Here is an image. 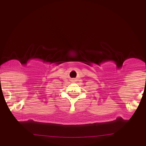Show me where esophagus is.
I'll list each match as a JSON object with an SVG mask.
<instances>
[{
    "label": "esophagus",
    "mask_w": 146,
    "mask_h": 146,
    "mask_svg": "<svg viewBox=\"0 0 146 146\" xmlns=\"http://www.w3.org/2000/svg\"><path fill=\"white\" fill-rule=\"evenodd\" d=\"M73 80V82H75V79H73V80Z\"/></svg>",
    "instance_id": "1"
}]
</instances>
